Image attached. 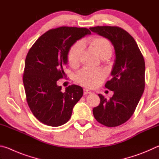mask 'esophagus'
Here are the masks:
<instances>
[{
	"instance_id": "esophagus-1",
	"label": "esophagus",
	"mask_w": 159,
	"mask_h": 159,
	"mask_svg": "<svg viewBox=\"0 0 159 159\" xmlns=\"http://www.w3.org/2000/svg\"><path fill=\"white\" fill-rule=\"evenodd\" d=\"M91 91L90 90H88V88H84V90H83V93H84V95H86V94H91Z\"/></svg>"
}]
</instances>
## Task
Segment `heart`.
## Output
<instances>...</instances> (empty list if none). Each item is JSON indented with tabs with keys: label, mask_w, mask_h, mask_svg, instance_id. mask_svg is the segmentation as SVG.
Masks as SVG:
<instances>
[{
	"label": "heart",
	"mask_w": 159,
	"mask_h": 159,
	"mask_svg": "<svg viewBox=\"0 0 159 159\" xmlns=\"http://www.w3.org/2000/svg\"><path fill=\"white\" fill-rule=\"evenodd\" d=\"M88 43L102 60H107L111 57L113 52V46L106 38L93 36L88 40ZM83 50V45L80 42L76 43L70 48L68 52V61L71 67L75 68L79 65ZM105 76V72L102 70L90 71L88 69H83L76 75V80L80 85L94 88L104 79Z\"/></svg>",
	"instance_id": "obj_1"
}]
</instances>
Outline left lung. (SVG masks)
<instances>
[{"label":"left lung","instance_id":"obj_1","mask_svg":"<svg viewBox=\"0 0 159 159\" xmlns=\"http://www.w3.org/2000/svg\"><path fill=\"white\" fill-rule=\"evenodd\" d=\"M90 31L109 39L114 45L115 60L112 79L105 87L114 91L109 100L99 94L100 103L93 109L101 124L116 127L125 123L135 110L144 90L145 63L138 45L130 34L118 26L90 27Z\"/></svg>","mask_w":159,"mask_h":159}]
</instances>
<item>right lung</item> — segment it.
<instances>
[{"label":"right lung","mask_w":159,"mask_h":159,"mask_svg":"<svg viewBox=\"0 0 159 159\" xmlns=\"http://www.w3.org/2000/svg\"><path fill=\"white\" fill-rule=\"evenodd\" d=\"M88 29L61 26L39 38L25 60L23 83L28 105L34 116L44 124L57 127L66 123L83 95L80 86L73 85L61 91L57 81L66 76L68 52Z\"/></svg>","instance_id":"right-lung-1"}]
</instances>
